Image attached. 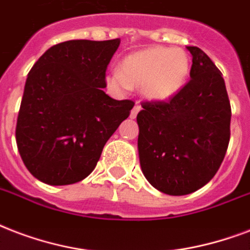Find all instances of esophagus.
<instances>
[{
  "instance_id": "34e87169",
  "label": "esophagus",
  "mask_w": 250,
  "mask_h": 250,
  "mask_svg": "<svg viewBox=\"0 0 250 250\" xmlns=\"http://www.w3.org/2000/svg\"><path fill=\"white\" fill-rule=\"evenodd\" d=\"M139 111H141V107H139V105H134V108H133L130 112V119H135Z\"/></svg>"
}]
</instances>
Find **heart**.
Wrapping results in <instances>:
<instances>
[{
	"label": "heart",
	"instance_id": "1",
	"mask_svg": "<svg viewBox=\"0 0 250 250\" xmlns=\"http://www.w3.org/2000/svg\"><path fill=\"white\" fill-rule=\"evenodd\" d=\"M189 73V60L181 49L148 48L126 56L121 70L107 74V84L117 92L139 88L152 102H163L175 96L184 86Z\"/></svg>",
	"mask_w": 250,
	"mask_h": 250
}]
</instances>
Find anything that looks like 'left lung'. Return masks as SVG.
<instances>
[{"instance_id":"obj_1","label":"left lung","mask_w":250,"mask_h":250,"mask_svg":"<svg viewBox=\"0 0 250 250\" xmlns=\"http://www.w3.org/2000/svg\"><path fill=\"white\" fill-rule=\"evenodd\" d=\"M190 79L175 96L142 102L137 116L141 168L147 181L169 195L198 190L219 169L227 152L231 104L215 63L197 46Z\"/></svg>"}]
</instances>
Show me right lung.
<instances>
[{
	"label": "right lung",
	"mask_w": 250,
	"mask_h": 250,
	"mask_svg": "<svg viewBox=\"0 0 250 250\" xmlns=\"http://www.w3.org/2000/svg\"><path fill=\"white\" fill-rule=\"evenodd\" d=\"M120 39L69 40L51 46L27 77L15 138L31 175L49 185L82 181L104 145L130 115L133 100L103 91Z\"/></svg>",
	"instance_id": "right-lung-1"
}]
</instances>
